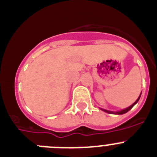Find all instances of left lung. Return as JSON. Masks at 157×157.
Here are the masks:
<instances>
[{
  "label": "left lung",
  "instance_id": "1",
  "mask_svg": "<svg viewBox=\"0 0 157 157\" xmlns=\"http://www.w3.org/2000/svg\"><path fill=\"white\" fill-rule=\"evenodd\" d=\"M141 94H140V96H139V97H138V99H137V100H136V101H135V102H134V104H132V105H130V106H129L128 108H127V109H123V110H121V111H117V112H112V111L106 110V109H101V108H100V109H101L102 111H104V112H107V113H109V114H116V115H123V114H125V113H127V112H129V111H130V109H132L133 107H134V105H136V104L138 103V101H139V99H140V98H141Z\"/></svg>",
  "mask_w": 157,
  "mask_h": 157
}]
</instances>
